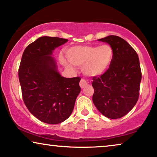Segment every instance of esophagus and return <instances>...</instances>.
<instances>
[{
	"instance_id": "obj_1",
	"label": "esophagus",
	"mask_w": 157,
	"mask_h": 157,
	"mask_svg": "<svg viewBox=\"0 0 157 157\" xmlns=\"http://www.w3.org/2000/svg\"><path fill=\"white\" fill-rule=\"evenodd\" d=\"M79 84H80V86L81 89H83L85 86H86L88 85V82L86 81L85 80V79H81V80L80 81V83H79Z\"/></svg>"
}]
</instances>
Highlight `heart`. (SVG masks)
<instances>
[{
  "mask_svg": "<svg viewBox=\"0 0 157 157\" xmlns=\"http://www.w3.org/2000/svg\"><path fill=\"white\" fill-rule=\"evenodd\" d=\"M66 56L70 63L63 59L61 61L68 69L74 71L73 65L82 67L83 73L86 76H96L104 74L111 66L113 59V50L109 44L76 46L66 51Z\"/></svg>",
  "mask_w": 157,
  "mask_h": 157,
  "instance_id": "heart-1",
  "label": "heart"
}]
</instances>
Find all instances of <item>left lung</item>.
<instances>
[{
  "label": "left lung",
  "instance_id": "1",
  "mask_svg": "<svg viewBox=\"0 0 157 157\" xmlns=\"http://www.w3.org/2000/svg\"><path fill=\"white\" fill-rule=\"evenodd\" d=\"M112 47L113 59L108 70L93 77V102L109 119H119L132 110L139 98L141 71L138 55L125 40L108 36L98 40Z\"/></svg>",
  "mask_w": 157,
  "mask_h": 157
}]
</instances>
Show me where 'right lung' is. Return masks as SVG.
<instances>
[{
    "mask_svg": "<svg viewBox=\"0 0 157 157\" xmlns=\"http://www.w3.org/2000/svg\"><path fill=\"white\" fill-rule=\"evenodd\" d=\"M67 41L49 36L38 38L25 48L19 66L23 101L34 117L46 124L67 119L81 91L80 77L62 76L52 56L55 48Z\"/></svg>",
    "mask_w": 157,
    "mask_h": 157,
    "instance_id": "obj_1",
    "label": "right lung"
}]
</instances>
